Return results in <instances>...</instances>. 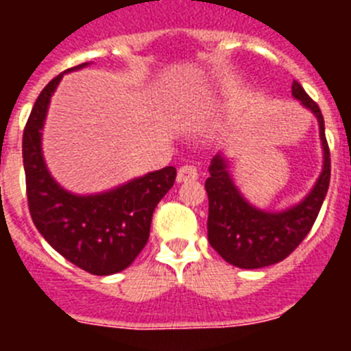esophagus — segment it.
Instances as JSON below:
<instances>
[{"instance_id":"34e87169","label":"esophagus","mask_w":351,"mask_h":351,"mask_svg":"<svg viewBox=\"0 0 351 351\" xmlns=\"http://www.w3.org/2000/svg\"><path fill=\"white\" fill-rule=\"evenodd\" d=\"M198 178V170L193 165H182L178 170V182H186V181H195Z\"/></svg>"}]
</instances>
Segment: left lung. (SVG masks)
Listing matches in <instances>:
<instances>
[{
    "mask_svg": "<svg viewBox=\"0 0 351 351\" xmlns=\"http://www.w3.org/2000/svg\"><path fill=\"white\" fill-rule=\"evenodd\" d=\"M291 95L316 116L324 145V170L311 193L299 206L283 213H265L250 206L228 176L225 160L218 154L210 161V176L206 181L209 197L207 237L221 258L235 267L260 269L287 258L309 234L327 195L330 151L325 138L324 116L297 80H293Z\"/></svg>",
    "mask_w": 351,
    "mask_h": 351,
    "instance_id": "left-lung-1",
    "label": "left lung"
}]
</instances>
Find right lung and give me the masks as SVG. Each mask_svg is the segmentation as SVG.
Wrapping results in <instances>:
<instances>
[{
	"instance_id": "1",
	"label": "right lung",
	"mask_w": 351,
	"mask_h": 351,
	"mask_svg": "<svg viewBox=\"0 0 351 351\" xmlns=\"http://www.w3.org/2000/svg\"><path fill=\"white\" fill-rule=\"evenodd\" d=\"M61 77L63 73L42 89L24 128L27 207L43 239L68 262L89 274H116L132 265L147 244L154 207L173 186L178 170L165 167L100 195L79 197L64 191L51 178L40 147V130Z\"/></svg>"
}]
</instances>
